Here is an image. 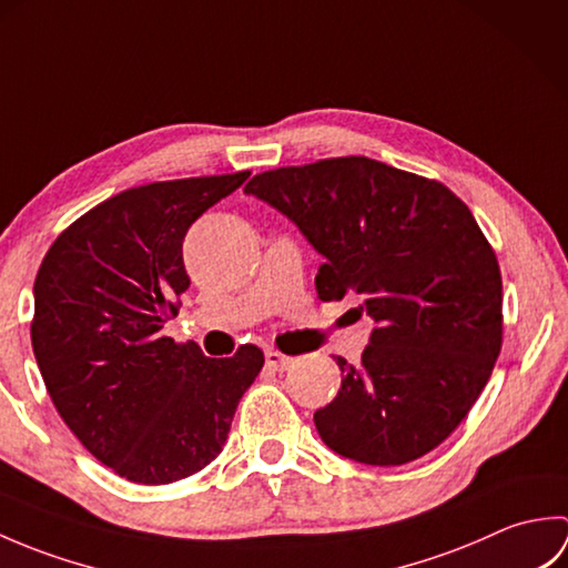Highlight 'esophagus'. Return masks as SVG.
<instances>
[{
    "label": "esophagus",
    "instance_id": "obj_1",
    "mask_svg": "<svg viewBox=\"0 0 568 568\" xmlns=\"http://www.w3.org/2000/svg\"><path fill=\"white\" fill-rule=\"evenodd\" d=\"M291 364H293V358H287L285 354H281V352H265V366H268L271 371H287L291 368Z\"/></svg>",
    "mask_w": 568,
    "mask_h": 568
}]
</instances>
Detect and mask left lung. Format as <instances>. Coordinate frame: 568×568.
Here are the masks:
<instances>
[{
  "label": "left lung",
  "instance_id": "8db88e82",
  "mask_svg": "<svg viewBox=\"0 0 568 568\" xmlns=\"http://www.w3.org/2000/svg\"><path fill=\"white\" fill-rule=\"evenodd\" d=\"M246 195L291 220L324 263V303L358 295L376 322L356 366L315 413L322 442L371 466L425 456L462 425L503 344L498 258L454 192L393 165L346 155L275 168Z\"/></svg>",
  "mask_w": 568,
  "mask_h": 568
}]
</instances>
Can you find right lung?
Masks as SVG:
<instances>
[{
    "label": "right lung",
    "mask_w": 568,
    "mask_h": 568,
    "mask_svg": "<svg viewBox=\"0 0 568 568\" xmlns=\"http://www.w3.org/2000/svg\"><path fill=\"white\" fill-rule=\"evenodd\" d=\"M248 175L119 192L72 222L36 275L31 344L45 390L84 449L134 484H173L216 458L263 368L253 344L210 358L161 334L190 287L187 229Z\"/></svg>",
    "instance_id": "obj_1"
}]
</instances>
